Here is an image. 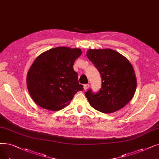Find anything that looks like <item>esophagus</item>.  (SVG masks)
Here are the masks:
<instances>
[{
	"label": "esophagus",
	"instance_id": "34e87169",
	"mask_svg": "<svg viewBox=\"0 0 159 159\" xmlns=\"http://www.w3.org/2000/svg\"><path fill=\"white\" fill-rule=\"evenodd\" d=\"M89 85L88 84H84V89H85V90H86L87 89H88V88H89Z\"/></svg>",
	"mask_w": 159,
	"mask_h": 159
}]
</instances>
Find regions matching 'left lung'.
Instances as JSON below:
<instances>
[{"label": "left lung", "mask_w": 159, "mask_h": 159, "mask_svg": "<svg viewBox=\"0 0 159 159\" xmlns=\"http://www.w3.org/2000/svg\"><path fill=\"white\" fill-rule=\"evenodd\" d=\"M86 56L99 71L102 85L93 93H85L90 105L102 113L114 112L132 99L136 88V78L129 61L114 50L89 49Z\"/></svg>", "instance_id": "left-lung-1"}]
</instances>
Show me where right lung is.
<instances>
[{"label":"right lung","mask_w":159,"mask_h":159,"mask_svg":"<svg viewBox=\"0 0 159 159\" xmlns=\"http://www.w3.org/2000/svg\"><path fill=\"white\" fill-rule=\"evenodd\" d=\"M81 54L78 48L58 47L36 58L26 77L27 88L36 104L58 111L67 105L79 91L83 90L73 67Z\"/></svg>","instance_id":"right-lung-1"}]
</instances>
